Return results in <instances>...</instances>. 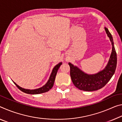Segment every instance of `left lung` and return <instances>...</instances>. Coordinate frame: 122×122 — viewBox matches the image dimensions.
<instances>
[{"mask_svg":"<svg viewBox=\"0 0 122 122\" xmlns=\"http://www.w3.org/2000/svg\"><path fill=\"white\" fill-rule=\"evenodd\" d=\"M105 30L112 44V52L107 65L103 70L93 74H88L76 66L68 63L70 66V75L74 86L85 91H93L99 90L109 81L115 72L117 66V54L114 46L113 38L108 29Z\"/></svg>","mask_w":122,"mask_h":122,"instance_id":"obj_1","label":"left lung"}]
</instances>
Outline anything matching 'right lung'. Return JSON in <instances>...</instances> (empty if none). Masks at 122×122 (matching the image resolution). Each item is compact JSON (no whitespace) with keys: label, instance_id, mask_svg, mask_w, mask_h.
<instances>
[{"label":"right lung","instance_id":"add662e5","mask_svg":"<svg viewBox=\"0 0 122 122\" xmlns=\"http://www.w3.org/2000/svg\"><path fill=\"white\" fill-rule=\"evenodd\" d=\"M62 62H60L54 67L53 70H52L51 74L50 75L49 78L48 79V81L45 85H43V86L40 88L34 89V90L25 89V88L21 87L18 86V85H17L16 83H15L13 81V82H14V84L16 85L17 87H18L19 90L22 91V92L25 93H27V94H37L43 93L48 92L49 91L51 90L52 87H53L54 84V81H55L56 75L57 72V71L60 68V66L62 65Z\"/></svg>","mask_w":122,"mask_h":122}]
</instances>
